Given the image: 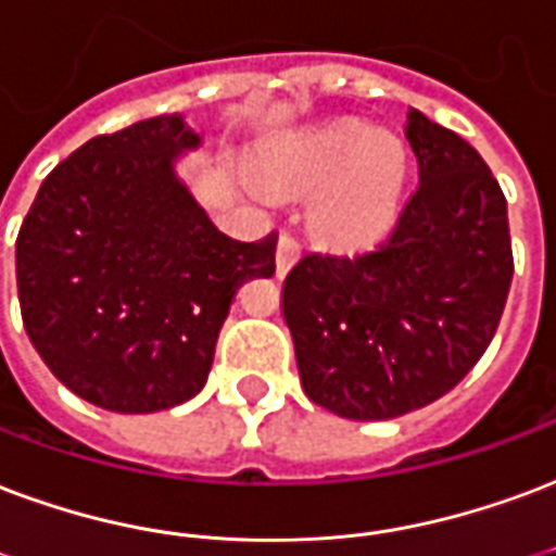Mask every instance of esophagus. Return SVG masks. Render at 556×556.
<instances>
[{"label":"esophagus","instance_id":"obj_1","mask_svg":"<svg viewBox=\"0 0 556 556\" xmlns=\"http://www.w3.org/2000/svg\"><path fill=\"white\" fill-rule=\"evenodd\" d=\"M300 258V244L294 241L291 236H279V244H277V274L279 277H286L294 262Z\"/></svg>","mask_w":556,"mask_h":556}]
</instances>
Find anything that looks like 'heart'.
<instances>
[{
  "label": "heart",
  "mask_w": 556,
  "mask_h": 556,
  "mask_svg": "<svg viewBox=\"0 0 556 556\" xmlns=\"http://www.w3.org/2000/svg\"><path fill=\"white\" fill-rule=\"evenodd\" d=\"M265 174L291 191H312L309 226L339 250H359L380 241L404 205L409 150L386 129L339 121L303 135L267 155ZM253 194H265L250 185Z\"/></svg>",
  "instance_id": "1"
}]
</instances>
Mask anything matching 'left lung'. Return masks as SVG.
Listing matches in <instances>:
<instances>
[{
	"mask_svg": "<svg viewBox=\"0 0 556 556\" xmlns=\"http://www.w3.org/2000/svg\"><path fill=\"white\" fill-rule=\"evenodd\" d=\"M421 185L389 241L291 267L282 318L303 392L351 421L433 404L483 356L513 282L507 200L456 131L406 114Z\"/></svg>",
	"mask_w": 556,
	"mask_h": 556,
	"instance_id": "left-lung-1",
	"label": "left lung"
}]
</instances>
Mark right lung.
<instances>
[{
  "instance_id": "1",
  "label": "right lung",
  "mask_w": 556,
  "mask_h": 556,
  "mask_svg": "<svg viewBox=\"0 0 556 556\" xmlns=\"http://www.w3.org/2000/svg\"><path fill=\"white\" fill-rule=\"evenodd\" d=\"M182 114L97 135L43 179L16 236L23 324L47 368L109 413H159L208 380L236 291L274 274L277 232H220L176 162Z\"/></svg>"
}]
</instances>
